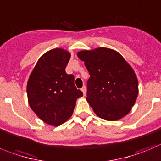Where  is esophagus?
<instances>
[{
  "label": "esophagus",
  "mask_w": 161,
  "mask_h": 161,
  "mask_svg": "<svg viewBox=\"0 0 161 161\" xmlns=\"http://www.w3.org/2000/svg\"><path fill=\"white\" fill-rule=\"evenodd\" d=\"M81 91H82V93H83V95L85 96V95H86V88L85 86H84L83 87H82V89H81Z\"/></svg>",
  "instance_id": "1"
}]
</instances>
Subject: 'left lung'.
Here are the masks:
<instances>
[{
    "instance_id": "1",
    "label": "left lung",
    "mask_w": 161,
    "mask_h": 161,
    "mask_svg": "<svg viewBox=\"0 0 161 161\" xmlns=\"http://www.w3.org/2000/svg\"><path fill=\"white\" fill-rule=\"evenodd\" d=\"M78 57L90 74L86 101L95 114L106 121L127 115L138 95L134 70L117 51L107 47L80 51Z\"/></svg>"
}]
</instances>
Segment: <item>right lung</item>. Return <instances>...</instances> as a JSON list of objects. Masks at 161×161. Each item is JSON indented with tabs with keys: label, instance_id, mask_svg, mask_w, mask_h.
<instances>
[{
	"label": "right lung",
	"instance_id": "1",
	"mask_svg": "<svg viewBox=\"0 0 161 161\" xmlns=\"http://www.w3.org/2000/svg\"><path fill=\"white\" fill-rule=\"evenodd\" d=\"M70 53L54 48L37 61L27 84L28 104L43 122L58 126L71 117L77 99L83 95L65 68Z\"/></svg>",
	"mask_w": 161,
	"mask_h": 161
}]
</instances>
